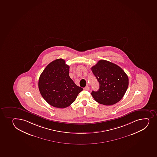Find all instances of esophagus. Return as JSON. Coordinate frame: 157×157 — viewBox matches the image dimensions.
Segmentation results:
<instances>
[{"label":"esophagus","mask_w":157,"mask_h":157,"mask_svg":"<svg viewBox=\"0 0 157 157\" xmlns=\"http://www.w3.org/2000/svg\"><path fill=\"white\" fill-rule=\"evenodd\" d=\"M84 90H86V91H89V90H90V87H89V86H87L86 87H84Z\"/></svg>","instance_id":"34e87169"}]
</instances>
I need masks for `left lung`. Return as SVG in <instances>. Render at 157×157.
Returning <instances> with one entry per match:
<instances>
[{"label":"left lung","mask_w":157,"mask_h":157,"mask_svg":"<svg viewBox=\"0 0 157 157\" xmlns=\"http://www.w3.org/2000/svg\"><path fill=\"white\" fill-rule=\"evenodd\" d=\"M91 70L99 83L98 91L91 93L96 101L110 105L121 100L129 84L128 76L123 69L114 63L101 60Z\"/></svg>","instance_id":"obj_1"}]
</instances>
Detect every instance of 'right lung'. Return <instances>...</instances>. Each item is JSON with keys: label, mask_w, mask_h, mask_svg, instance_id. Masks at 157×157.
I'll return each mask as SVG.
<instances>
[{"label": "right lung", "mask_w": 157, "mask_h": 157, "mask_svg": "<svg viewBox=\"0 0 157 157\" xmlns=\"http://www.w3.org/2000/svg\"><path fill=\"white\" fill-rule=\"evenodd\" d=\"M70 66L62 59L49 63L40 74L39 89L42 97L50 105L65 108L70 106L83 89L69 76Z\"/></svg>", "instance_id": "1"}]
</instances>
